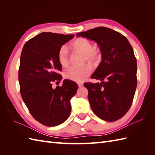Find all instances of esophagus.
<instances>
[{
	"label": "esophagus",
	"mask_w": 155,
	"mask_h": 155,
	"mask_svg": "<svg viewBox=\"0 0 155 155\" xmlns=\"http://www.w3.org/2000/svg\"><path fill=\"white\" fill-rule=\"evenodd\" d=\"M78 87H82L83 86V83H78Z\"/></svg>",
	"instance_id": "34e87169"
}]
</instances>
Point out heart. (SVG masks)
<instances>
[{
	"mask_svg": "<svg viewBox=\"0 0 155 155\" xmlns=\"http://www.w3.org/2000/svg\"><path fill=\"white\" fill-rule=\"evenodd\" d=\"M71 48L75 52L83 54L84 62L95 64L101 58V51L97 46H92L89 40L85 38H77L71 44ZM58 61L62 67H67L69 64L67 48L62 47L58 52ZM91 73V68L88 66L82 68H71L64 72V77L67 79L81 83Z\"/></svg>",
	"mask_w": 155,
	"mask_h": 155,
	"instance_id": "heart-1",
	"label": "heart"
}]
</instances>
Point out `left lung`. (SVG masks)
<instances>
[{"mask_svg": "<svg viewBox=\"0 0 155 155\" xmlns=\"http://www.w3.org/2000/svg\"><path fill=\"white\" fill-rule=\"evenodd\" d=\"M77 36L96 42L101 53L102 61L91 76L101 83L84 84L92 110L104 120L120 119L132 104L137 84V59L132 46L123 35L103 27Z\"/></svg>", "mask_w": 155, "mask_h": 155, "instance_id": "left-lung-1", "label": "left lung"}]
</instances>
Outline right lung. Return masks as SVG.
<instances>
[{
  "instance_id": "add662e5",
  "label": "right lung",
  "mask_w": 155,
  "mask_h": 155,
  "mask_svg": "<svg viewBox=\"0 0 155 155\" xmlns=\"http://www.w3.org/2000/svg\"><path fill=\"white\" fill-rule=\"evenodd\" d=\"M74 37L43 32L22 48L18 71L21 97L32 116L45 126L61 124L71 114V99L77 93V84L65 79L62 87L53 88L52 83L62 79L59 49Z\"/></svg>"
}]
</instances>
